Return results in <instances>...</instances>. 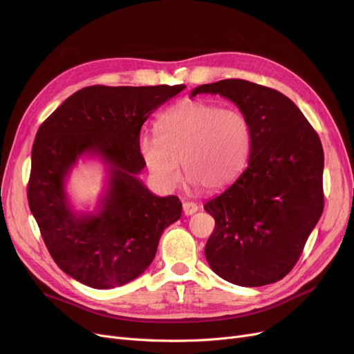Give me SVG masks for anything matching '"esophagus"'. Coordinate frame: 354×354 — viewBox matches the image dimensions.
Returning a JSON list of instances; mask_svg holds the SVG:
<instances>
[{
    "mask_svg": "<svg viewBox=\"0 0 354 354\" xmlns=\"http://www.w3.org/2000/svg\"><path fill=\"white\" fill-rule=\"evenodd\" d=\"M182 208H183V214L185 215H194L199 209V207L196 205L195 202H183Z\"/></svg>",
    "mask_w": 354,
    "mask_h": 354,
    "instance_id": "esophagus-1",
    "label": "esophagus"
}]
</instances>
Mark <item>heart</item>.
<instances>
[{"instance_id": "1", "label": "heart", "mask_w": 354, "mask_h": 354, "mask_svg": "<svg viewBox=\"0 0 354 354\" xmlns=\"http://www.w3.org/2000/svg\"><path fill=\"white\" fill-rule=\"evenodd\" d=\"M158 136H142L139 153L163 189H174L179 162L194 187L224 189L243 174L251 152V127L236 109L185 100L159 116Z\"/></svg>"}]
</instances>
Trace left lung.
<instances>
[{
	"label": "left lung",
	"mask_w": 354,
	"mask_h": 354,
	"mask_svg": "<svg viewBox=\"0 0 354 354\" xmlns=\"http://www.w3.org/2000/svg\"><path fill=\"white\" fill-rule=\"evenodd\" d=\"M238 106L251 127L247 169L203 205L215 219L205 245L209 267L224 280L261 287L299 261L324 208V153L317 132L283 93L241 79L202 84Z\"/></svg>",
	"instance_id": "1"
}]
</instances>
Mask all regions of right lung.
Here are the masks:
<instances>
[{"label": "right lung", "mask_w": 354, "mask_h": 354, "mask_svg": "<svg viewBox=\"0 0 354 354\" xmlns=\"http://www.w3.org/2000/svg\"><path fill=\"white\" fill-rule=\"evenodd\" d=\"M176 86H90L43 122L31 151L28 205L44 244L67 275L91 288H115L151 266L165 228L180 218L178 196H156L138 178L140 129ZM97 156L109 172L96 213L76 214L65 179L77 160Z\"/></svg>", "instance_id": "right-lung-1"}]
</instances>
